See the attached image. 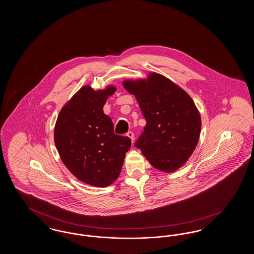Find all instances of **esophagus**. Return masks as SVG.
<instances>
[{"mask_svg":"<svg viewBox=\"0 0 254 254\" xmlns=\"http://www.w3.org/2000/svg\"><path fill=\"white\" fill-rule=\"evenodd\" d=\"M127 136H128V137L131 139V141L134 142L135 138H134V133H133L132 131H128V132L127 133Z\"/></svg>","mask_w":254,"mask_h":254,"instance_id":"34e87169","label":"esophagus"}]
</instances>
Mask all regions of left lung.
Returning <instances> with one entry per match:
<instances>
[{
  "label": "left lung",
  "mask_w": 254,
  "mask_h": 254,
  "mask_svg": "<svg viewBox=\"0 0 254 254\" xmlns=\"http://www.w3.org/2000/svg\"><path fill=\"white\" fill-rule=\"evenodd\" d=\"M146 125L135 143L155 169L171 172L182 167L199 140L201 118L189 94L168 78L151 73L147 81H126Z\"/></svg>",
  "instance_id": "1"
}]
</instances>
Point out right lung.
<instances>
[{"instance_id":"1","label":"right lung","mask_w":254,"mask_h":254,"mask_svg":"<svg viewBox=\"0 0 254 254\" xmlns=\"http://www.w3.org/2000/svg\"><path fill=\"white\" fill-rule=\"evenodd\" d=\"M114 86L95 91L82 87L61 110L54 130L55 145L65 167L79 180L105 188L121 173L131 140L114 133L104 105Z\"/></svg>"}]
</instances>
